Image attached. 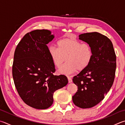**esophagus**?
<instances>
[{"mask_svg":"<svg viewBox=\"0 0 125 125\" xmlns=\"http://www.w3.org/2000/svg\"><path fill=\"white\" fill-rule=\"evenodd\" d=\"M68 83H71L72 82V79L70 76H68Z\"/></svg>","mask_w":125,"mask_h":125,"instance_id":"esophagus-1","label":"esophagus"}]
</instances>
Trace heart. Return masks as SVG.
Returning <instances> with one entry per match:
<instances>
[{
    "mask_svg": "<svg viewBox=\"0 0 125 125\" xmlns=\"http://www.w3.org/2000/svg\"><path fill=\"white\" fill-rule=\"evenodd\" d=\"M58 48L53 46L49 47V54L53 64L57 68L62 67L67 61L68 62L59 69V73L69 75L77 70H84L92 60L93 51L87 43H82L72 38H64L57 42Z\"/></svg>",
    "mask_w": 125,
    "mask_h": 125,
    "instance_id": "obj_1",
    "label": "heart"
}]
</instances>
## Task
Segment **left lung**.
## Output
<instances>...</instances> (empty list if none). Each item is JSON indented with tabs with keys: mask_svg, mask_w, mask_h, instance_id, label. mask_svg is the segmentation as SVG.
Returning <instances> with one entry per match:
<instances>
[{
	"mask_svg": "<svg viewBox=\"0 0 125 125\" xmlns=\"http://www.w3.org/2000/svg\"><path fill=\"white\" fill-rule=\"evenodd\" d=\"M79 37L91 47L93 57L88 67L73 79L78 91L72 99L78 107L90 108L103 100L112 87L116 67V55L111 40L101 33H86Z\"/></svg>",
	"mask_w": 125,
	"mask_h": 125,
	"instance_id": "obj_1",
	"label": "left lung"
}]
</instances>
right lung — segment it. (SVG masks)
Listing matches in <instances>:
<instances>
[{
  "mask_svg": "<svg viewBox=\"0 0 125 125\" xmlns=\"http://www.w3.org/2000/svg\"><path fill=\"white\" fill-rule=\"evenodd\" d=\"M55 37L46 29L27 33L16 48L12 65L13 81L20 97L27 105L37 109L49 108L55 91L66 86L64 75H54L55 65L47 44Z\"/></svg>",
  "mask_w": 125,
  "mask_h": 125,
  "instance_id": "right-lung-1",
  "label": "right lung"
}]
</instances>
